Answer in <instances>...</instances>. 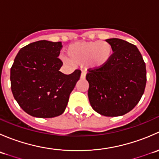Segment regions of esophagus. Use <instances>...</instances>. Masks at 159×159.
I'll return each mask as SVG.
<instances>
[{
    "label": "esophagus",
    "mask_w": 159,
    "mask_h": 159,
    "mask_svg": "<svg viewBox=\"0 0 159 159\" xmlns=\"http://www.w3.org/2000/svg\"><path fill=\"white\" fill-rule=\"evenodd\" d=\"M86 71L85 70H82L81 71V79H85V77H86Z\"/></svg>",
    "instance_id": "esophagus-1"
}]
</instances>
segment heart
Instances as JSON below:
<instances>
[{"mask_svg": "<svg viewBox=\"0 0 159 159\" xmlns=\"http://www.w3.org/2000/svg\"><path fill=\"white\" fill-rule=\"evenodd\" d=\"M66 51L68 58L73 63L89 61L93 68H100L109 61L113 49L107 41H88L70 44Z\"/></svg>", "mask_w": 159, "mask_h": 159, "instance_id": "heart-1", "label": "heart"}]
</instances>
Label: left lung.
Returning a JSON list of instances; mask_svg holds the SVG:
<instances>
[{"instance_id":"1","label":"left lung","mask_w":159,"mask_h":159,"mask_svg":"<svg viewBox=\"0 0 159 159\" xmlns=\"http://www.w3.org/2000/svg\"><path fill=\"white\" fill-rule=\"evenodd\" d=\"M113 54L106 65L89 69V98L104 116H121L136 106L146 85V67L135 45L118 38L106 40Z\"/></svg>"}]
</instances>
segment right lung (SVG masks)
Instances as JSON below:
<instances>
[{"instance_id": "add662e5", "label": "right lung", "mask_w": 159, "mask_h": 159, "mask_svg": "<svg viewBox=\"0 0 159 159\" xmlns=\"http://www.w3.org/2000/svg\"><path fill=\"white\" fill-rule=\"evenodd\" d=\"M61 42L38 41L22 48L11 68L13 95L26 113L37 118H54L66 108L81 70L61 72Z\"/></svg>"}]
</instances>
